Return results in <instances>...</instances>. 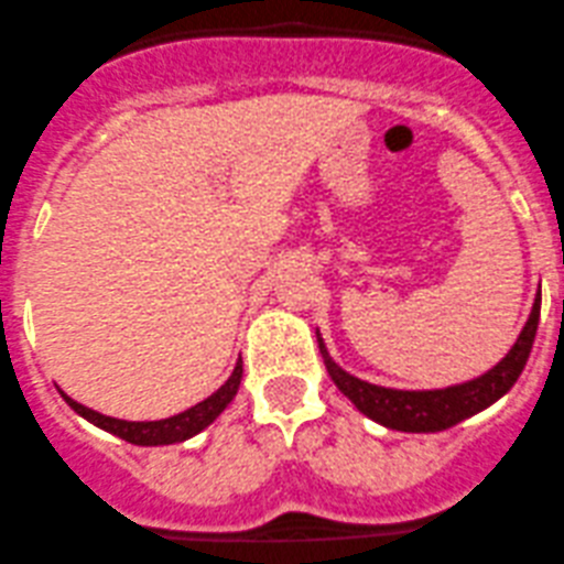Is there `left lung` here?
Wrapping results in <instances>:
<instances>
[{
	"instance_id": "left-lung-1",
	"label": "left lung",
	"mask_w": 564,
	"mask_h": 564,
	"mask_svg": "<svg viewBox=\"0 0 564 564\" xmlns=\"http://www.w3.org/2000/svg\"><path fill=\"white\" fill-rule=\"evenodd\" d=\"M538 324L540 293L534 296L532 313H529L527 324L520 329L518 340L512 343V348L498 359L490 371H485L481 377L468 379V382L448 384V388L434 390L382 388V384H371L366 382V379H357L354 373L343 371L335 359H332V354L326 351V343L318 329H315V335H318L321 357H324V366L326 371H329L332 382L337 384V390H340L362 415L382 423V426L395 429V432L429 434L457 426L459 421L487 410V406L496 404L501 395H507L509 390H512L520 371L527 368L529 351H532L534 335H538Z\"/></svg>"
}]
</instances>
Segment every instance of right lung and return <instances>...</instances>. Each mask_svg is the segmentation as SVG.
Returning a JSON list of instances; mask_svg holds the SVG:
<instances>
[{
	"label": "right lung",
	"instance_id": "obj_1",
	"mask_svg": "<svg viewBox=\"0 0 564 564\" xmlns=\"http://www.w3.org/2000/svg\"><path fill=\"white\" fill-rule=\"evenodd\" d=\"M240 377H243V359L235 362V371L229 373V379L216 390V393L207 395V399L198 401V404H193L191 410L180 412V415L163 417V421H121V417L101 415V412L79 404V401H74L72 395H66L63 390L61 395L79 417H85V421L94 423V426L105 429V432L116 434V437L127 440L132 446H174V443H185L193 434H198L202 429L210 426V423L232 404L235 393H238L240 388Z\"/></svg>",
	"mask_w": 564,
	"mask_h": 564
}]
</instances>
